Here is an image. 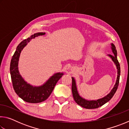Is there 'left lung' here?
Masks as SVG:
<instances>
[{"label": "left lung", "mask_w": 129, "mask_h": 129, "mask_svg": "<svg viewBox=\"0 0 129 129\" xmlns=\"http://www.w3.org/2000/svg\"><path fill=\"white\" fill-rule=\"evenodd\" d=\"M112 49L113 51V53H114V55H111L109 54V56L110 57L112 58L113 62H114L117 67V81L115 82V84L114 86V88L112 89V90L109 93L108 95L104 98H102L101 99L97 100H92V101H88L85 99H83L81 96L79 95V94L78 93L77 86L76 85V81L74 79L73 77H72V94L73 99L75 100V102L78 105H79L80 106H82V108H84L85 109H96L99 108V107L104 105L105 104H106V102H108L109 101H110L111 99L113 97V95H114V94L116 92L117 90L118 86L119 85V77H120V73H121V69H120V65L118 62V61L117 60V50L115 48V45L112 44Z\"/></svg>", "instance_id": "obj_1"}]
</instances>
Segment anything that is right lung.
I'll return each mask as SVG.
<instances>
[{"instance_id":"right-lung-1","label":"right lung","mask_w":129,"mask_h":129,"mask_svg":"<svg viewBox=\"0 0 129 129\" xmlns=\"http://www.w3.org/2000/svg\"><path fill=\"white\" fill-rule=\"evenodd\" d=\"M45 34L44 32H38L21 41L17 47L11 61L10 74L13 88L19 97L29 103H39L46 100L51 95L56 83L64 75L62 73H55L42 86L36 87L28 84L19 74L17 66L21 51L27 44V43L32 39L38 36L44 35Z\"/></svg>"}]
</instances>
